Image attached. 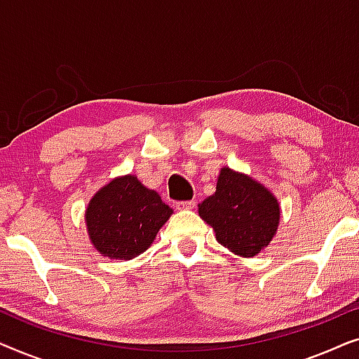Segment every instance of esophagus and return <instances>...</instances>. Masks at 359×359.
Wrapping results in <instances>:
<instances>
[{"mask_svg": "<svg viewBox=\"0 0 359 359\" xmlns=\"http://www.w3.org/2000/svg\"><path fill=\"white\" fill-rule=\"evenodd\" d=\"M176 208L181 209V210L194 209L196 208V201L194 199H191V201H180V203H176Z\"/></svg>", "mask_w": 359, "mask_h": 359, "instance_id": "34e87169", "label": "esophagus"}]
</instances>
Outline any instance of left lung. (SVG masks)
<instances>
[{"label": "left lung", "instance_id": "obj_1", "mask_svg": "<svg viewBox=\"0 0 359 359\" xmlns=\"http://www.w3.org/2000/svg\"><path fill=\"white\" fill-rule=\"evenodd\" d=\"M199 215L215 230L220 245L250 258L271 242L281 212L276 198L264 186L222 168L215 194L199 205Z\"/></svg>", "mask_w": 359, "mask_h": 359}]
</instances>
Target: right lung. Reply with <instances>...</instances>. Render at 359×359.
<instances>
[{"mask_svg": "<svg viewBox=\"0 0 359 359\" xmlns=\"http://www.w3.org/2000/svg\"><path fill=\"white\" fill-rule=\"evenodd\" d=\"M171 214L156 191L145 188L137 176H122L90 201L88 233L101 255L130 259L150 247Z\"/></svg>", "mask_w": 359, "mask_h": 359, "instance_id": "obj_1", "label": "right lung"}]
</instances>
